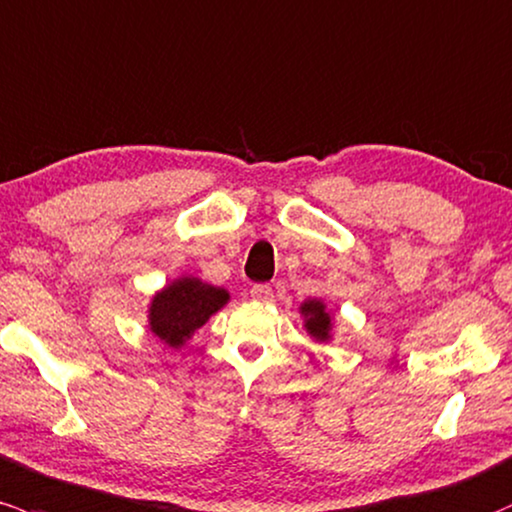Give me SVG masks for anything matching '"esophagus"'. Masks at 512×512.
<instances>
[{
    "label": "esophagus",
    "instance_id": "1",
    "mask_svg": "<svg viewBox=\"0 0 512 512\" xmlns=\"http://www.w3.org/2000/svg\"><path fill=\"white\" fill-rule=\"evenodd\" d=\"M250 294H252V299H255V301L269 303V301H272L274 291H272V286H269V284H255L250 289Z\"/></svg>",
    "mask_w": 512,
    "mask_h": 512
}]
</instances>
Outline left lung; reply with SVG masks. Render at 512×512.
Here are the masks:
<instances>
[{
	"instance_id": "obj_1",
	"label": "left lung",
	"mask_w": 512,
	"mask_h": 512,
	"mask_svg": "<svg viewBox=\"0 0 512 512\" xmlns=\"http://www.w3.org/2000/svg\"><path fill=\"white\" fill-rule=\"evenodd\" d=\"M301 316H303V325L311 333V338L316 342H328L333 338V316L325 311V303L318 299H308L301 303Z\"/></svg>"
}]
</instances>
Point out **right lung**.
Wrapping results in <instances>:
<instances>
[{
  "label": "right lung",
  "mask_w": 512,
  "mask_h": 512,
  "mask_svg": "<svg viewBox=\"0 0 512 512\" xmlns=\"http://www.w3.org/2000/svg\"><path fill=\"white\" fill-rule=\"evenodd\" d=\"M228 299L230 294L221 286H211L196 277H179L157 291L150 301V330L165 345L179 350L192 338L194 330H199L213 313L226 306Z\"/></svg>",
  "instance_id": "1"
}]
</instances>
